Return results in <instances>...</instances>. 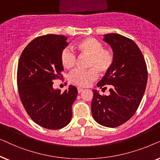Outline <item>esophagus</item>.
<instances>
[{
	"mask_svg": "<svg viewBox=\"0 0 160 160\" xmlns=\"http://www.w3.org/2000/svg\"><path fill=\"white\" fill-rule=\"evenodd\" d=\"M83 91V89L82 88H78V93H80L82 92V91Z\"/></svg>",
	"mask_w": 160,
	"mask_h": 160,
	"instance_id": "obj_1",
	"label": "esophagus"
}]
</instances>
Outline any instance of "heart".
I'll return each mask as SVG.
<instances>
[{"instance_id": "1", "label": "heart", "mask_w": 160, "mask_h": 160, "mask_svg": "<svg viewBox=\"0 0 160 160\" xmlns=\"http://www.w3.org/2000/svg\"><path fill=\"white\" fill-rule=\"evenodd\" d=\"M82 54L88 55V67L91 69H76L69 74V80L76 86L86 87L98 78V72L105 74L114 63V54L110 49H105L102 42L94 38H87L77 44ZM76 55L71 49L66 48L61 54V61L66 69H72L76 63Z\"/></svg>"}]
</instances>
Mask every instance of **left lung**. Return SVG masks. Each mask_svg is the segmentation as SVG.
I'll return each mask as SVG.
<instances>
[{"label": "left lung", "mask_w": 160, "mask_h": 160, "mask_svg": "<svg viewBox=\"0 0 160 160\" xmlns=\"http://www.w3.org/2000/svg\"><path fill=\"white\" fill-rule=\"evenodd\" d=\"M103 41L110 44L114 54L112 67L97 83L110 95L102 96L93 90L91 102L93 118L107 127H116L131 118L139 107L146 90L148 72L146 63L135 42L118 33L104 35Z\"/></svg>", "instance_id": "left-lung-1"}]
</instances>
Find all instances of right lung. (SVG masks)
<instances>
[{"mask_svg":"<svg viewBox=\"0 0 160 160\" xmlns=\"http://www.w3.org/2000/svg\"><path fill=\"white\" fill-rule=\"evenodd\" d=\"M63 35L48 34L33 39L22 51L18 67L20 97L32 120L49 129H58L71 121L72 106L78 90L69 86L61 92L53 80L63 70L61 54L68 45Z\"/></svg>","mask_w":160,"mask_h":160,"instance_id":"obj_1","label":"right lung"}]
</instances>
